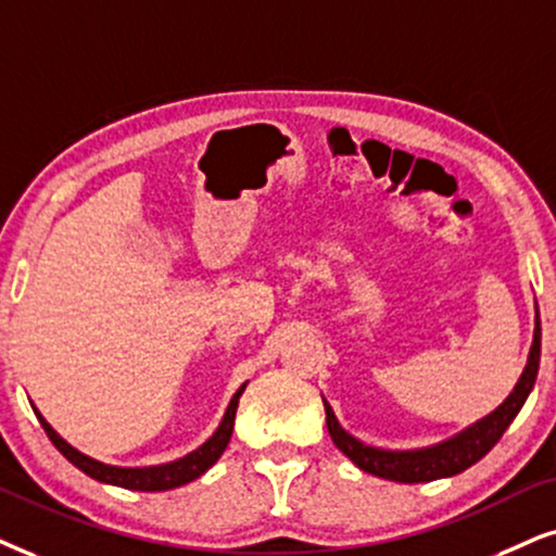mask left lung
Listing matches in <instances>:
<instances>
[{
	"instance_id": "obj_1",
	"label": "left lung",
	"mask_w": 556,
	"mask_h": 556,
	"mask_svg": "<svg viewBox=\"0 0 556 556\" xmlns=\"http://www.w3.org/2000/svg\"><path fill=\"white\" fill-rule=\"evenodd\" d=\"M539 359H541V323H539V311H536V328H533V343L529 351V362H526V369L521 379L516 382V388L508 397L503 400V405H497L490 416L477 420L462 433L452 435V439L441 441L435 446L426 448H410V452H390V448H377L364 444V441L354 439L349 431H343L339 418H336L333 407H330L326 400V424L328 433L333 439V444L341 448L343 454L354 462L356 467L364 469V472L382 477V480L392 482H431L441 480V477H454L465 472L467 467H472L475 462H480L484 454L493 448L505 428L513 424V418L518 416L526 397L533 390V382H536L539 375Z\"/></svg>"
}]
</instances>
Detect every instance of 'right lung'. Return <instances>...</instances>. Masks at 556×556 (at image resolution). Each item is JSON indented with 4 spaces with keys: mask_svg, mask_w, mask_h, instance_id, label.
<instances>
[{
    "mask_svg": "<svg viewBox=\"0 0 556 556\" xmlns=\"http://www.w3.org/2000/svg\"><path fill=\"white\" fill-rule=\"evenodd\" d=\"M243 390H245V382L236 390V395L230 400L220 426H217V431L210 435L205 444L194 448V452H189L187 456H181L177 462H168V465H156V467H115V465H104V462L91 459V456L81 454L79 448H74L68 441H63L61 435L53 431L51 424L40 416L38 407H33V410L35 416H38L40 426L46 428L48 439L53 441V446L59 448V452L66 456L76 469H81L84 475H89L91 480L104 482V484H117V488H125V490H140V493H161V490H174L197 480V477L205 475L207 469L220 459V454L226 452L230 441V433H233L238 397L243 395Z\"/></svg>",
    "mask_w": 556,
    "mask_h": 556,
    "instance_id": "obj_1",
    "label": "right lung"
}]
</instances>
